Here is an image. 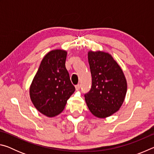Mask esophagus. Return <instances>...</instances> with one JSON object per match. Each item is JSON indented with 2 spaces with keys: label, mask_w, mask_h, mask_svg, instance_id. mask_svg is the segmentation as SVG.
I'll list each match as a JSON object with an SVG mask.
<instances>
[{
  "label": "esophagus",
  "mask_w": 154,
  "mask_h": 154,
  "mask_svg": "<svg viewBox=\"0 0 154 154\" xmlns=\"http://www.w3.org/2000/svg\"><path fill=\"white\" fill-rule=\"evenodd\" d=\"M80 87H81L80 84H77V85H75V89H76V90H77H77H79L80 89Z\"/></svg>",
  "instance_id": "esophagus-1"
}]
</instances>
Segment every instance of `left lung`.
I'll list each match as a JSON object with an SVG mask.
<instances>
[{"instance_id": "obj_1", "label": "left lung", "mask_w": 154, "mask_h": 154, "mask_svg": "<svg viewBox=\"0 0 154 154\" xmlns=\"http://www.w3.org/2000/svg\"><path fill=\"white\" fill-rule=\"evenodd\" d=\"M88 62L92 75V88L85 94L87 106L94 116L105 118L118 111L127 91L126 77L111 54L90 51Z\"/></svg>"}]
</instances>
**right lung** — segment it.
Returning a JSON list of instances; mask_svg holds the SVG:
<instances>
[{"instance_id":"obj_1","label":"right lung","mask_w":154,"mask_h":154,"mask_svg":"<svg viewBox=\"0 0 154 154\" xmlns=\"http://www.w3.org/2000/svg\"><path fill=\"white\" fill-rule=\"evenodd\" d=\"M67 52L49 51L44 56L30 87V97L37 110L48 117H55L64 110L75 88L65 66Z\"/></svg>"}]
</instances>
